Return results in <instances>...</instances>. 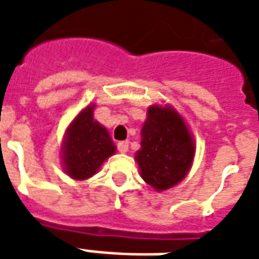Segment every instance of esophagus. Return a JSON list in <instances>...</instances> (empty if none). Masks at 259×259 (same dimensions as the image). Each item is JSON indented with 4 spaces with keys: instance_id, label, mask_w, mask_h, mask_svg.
Instances as JSON below:
<instances>
[{
    "instance_id": "34e87169",
    "label": "esophagus",
    "mask_w": 259,
    "mask_h": 259,
    "mask_svg": "<svg viewBox=\"0 0 259 259\" xmlns=\"http://www.w3.org/2000/svg\"><path fill=\"white\" fill-rule=\"evenodd\" d=\"M129 150V141H119L118 143V151L124 154V152H127Z\"/></svg>"
}]
</instances>
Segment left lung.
I'll return each instance as SVG.
<instances>
[{"mask_svg": "<svg viewBox=\"0 0 259 259\" xmlns=\"http://www.w3.org/2000/svg\"><path fill=\"white\" fill-rule=\"evenodd\" d=\"M141 148L136 152L143 180L157 191L168 190L189 174L195 146L185 119L169 105H151L141 127Z\"/></svg>", "mask_w": 259, "mask_h": 259, "instance_id": "left-lung-1", "label": "left lung"}]
</instances>
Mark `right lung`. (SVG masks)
I'll return each mask as SVG.
<instances>
[{
  "instance_id": "right-lung-1",
  "label": "right lung",
  "mask_w": 259,
  "mask_h": 259,
  "mask_svg": "<svg viewBox=\"0 0 259 259\" xmlns=\"http://www.w3.org/2000/svg\"><path fill=\"white\" fill-rule=\"evenodd\" d=\"M94 105L85 107L70 122L62 143V163L68 176L85 180L98 172L116 151L107 127L94 120Z\"/></svg>"
}]
</instances>
